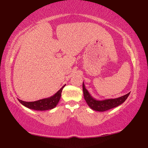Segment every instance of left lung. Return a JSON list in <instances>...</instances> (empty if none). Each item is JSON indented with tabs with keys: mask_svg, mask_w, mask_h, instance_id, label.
<instances>
[{
	"mask_svg": "<svg viewBox=\"0 0 148 148\" xmlns=\"http://www.w3.org/2000/svg\"><path fill=\"white\" fill-rule=\"evenodd\" d=\"M83 92L84 99L86 100L87 104H88V106L91 109L98 112H104L119 106V105H121L126 101V99L128 98L129 95H130V92H129V93L116 99H105L101 100H101H97L94 99L91 96V94L89 93V91L86 89L84 82Z\"/></svg>",
	"mask_w": 148,
	"mask_h": 148,
	"instance_id": "8db88e82",
	"label": "left lung"
}]
</instances>
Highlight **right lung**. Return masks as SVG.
Listing matches in <instances>:
<instances>
[{
	"label": "right lung",
	"instance_id": "add662e5",
	"mask_svg": "<svg viewBox=\"0 0 148 148\" xmlns=\"http://www.w3.org/2000/svg\"><path fill=\"white\" fill-rule=\"evenodd\" d=\"M64 86H62L58 91L53 96L49 97V98L43 99L38 101L34 102H25L21 100L18 99V101L20 103L23 104L24 106H25L28 108L34 110H40V111H44V110H48L54 108L56 107L59 100L61 99V92L62 89L64 88Z\"/></svg>",
	"mask_w": 148,
	"mask_h": 148
}]
</instances>
